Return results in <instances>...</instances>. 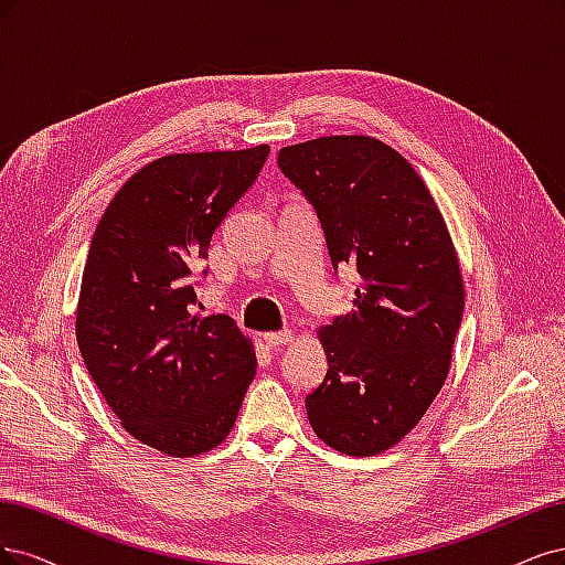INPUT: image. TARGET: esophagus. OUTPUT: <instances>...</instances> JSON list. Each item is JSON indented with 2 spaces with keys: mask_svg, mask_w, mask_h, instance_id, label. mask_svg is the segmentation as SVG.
<instances>
[{
  "mask_svg": "<svg viewBox=\"0 0 565 565\" xmlns=\"http://www.w3.org/2000/svg\"><path fill=\"white\" fill-rule=\"evenodd\" d=\"M263 340H265V344L267 348H281V344H288L290 340H294V331H279V333H265L263 335Z\"/></svg>",
  "mask_w": 565,
  "mask_h": 565,
  "instance_id": "obj_1",
  "label": "esophagus"
}]
</instances>
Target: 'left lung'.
I'll return each instance as SVG.
<instances>
[{"label": "left lung", "instance_id": "obj_1", "mask_svg": "<svg viewBox=\"0 0 565 565\" xmlns=\"http://www.w3.org/2000/svg\"><path fill=\"white\" fill-rule=\"evenodd\" d=\"M279 169L315 206L333 269L359 271L352 312L317 331L329 371L305 398L309 425L369 458L402 441L444 387L465 309L458 253L423 178L377 138L288 145Z\"/></svg>", "mask_w": 565, "mask_h": 565}]
</instances>
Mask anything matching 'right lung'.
Listing matches in <instances>:
<instances>
[{
	"instance_id": "obj_1",
	"label": "right lung",
	"mask_w": 565,
	"mask_h": 565,
	"mask_svg": "<svg viewBox=\"0 0 565 565\" xmlns=\"http://www.w3.org/2000/svg\"><path fill=\"white\" fill-rule=\"evenodd\" d=\"M267 154L269 145H256L145 163L90 239L79 352L121 427L173 458L223 444L256 375L250 338L225 315L194 312L190 277Z\"/></svg>"
}]
</instances>
